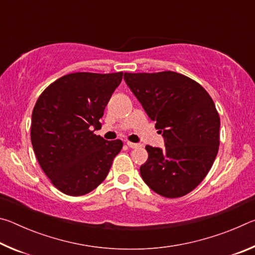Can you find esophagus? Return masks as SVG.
Instances as JSON below:
<instances>
[{"label": "esophagus", "instance_id": "esophagus-1", "mask_svg": "<svg viewBox=\"0 0 255 255\" xmlns=\"http://www.w3.org/2000/svg\"><path fill=\"white\" fill-rule=\"evenodd\" d=\"M127 145H128V147H130V148H138L140 146L139 144L131 143V141H127Z\"/></svg>", "mask_w": 255, "mask_h": 255}]
</instances>
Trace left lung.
Wrapping results in <instances>:
<instances>
[{"mask_svg":"<svg viewBox=\"0 0 255 255\" xmlns=\"http://www.w3.org/2000/svg\"><path fill=\"white\" fill-rule=\"evenodd\" d=\"M124 79L165 144L163 149L146 146L141 178L163 197L185 196L206 178L218 153L221 119L213 99L176 72L125 73Z\"/></svg>","mask_w":255,"mask_h":255,"instance_id":"left-lung-1","label":"left lung"}]
</instances>
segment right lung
<instances>
[{"label": "right lung", "instance_id": "right-lung-1", "mask_svg": "<svg viewBox=\"0 0 255 255\" xmlns=\"http://www.w3.org/2000/svg\"><path fill=\"white\" fill-rule=\"evenodd\" d=\"M122 80L123 72L72 73L46 88L34 105L33 152L51 183L65 195L79 197L96 189L123 148L120 139L106 140L91 130L100 125Z\"/></svg>", "mask_w": 255, "mask_h": 255}]
</instances>
